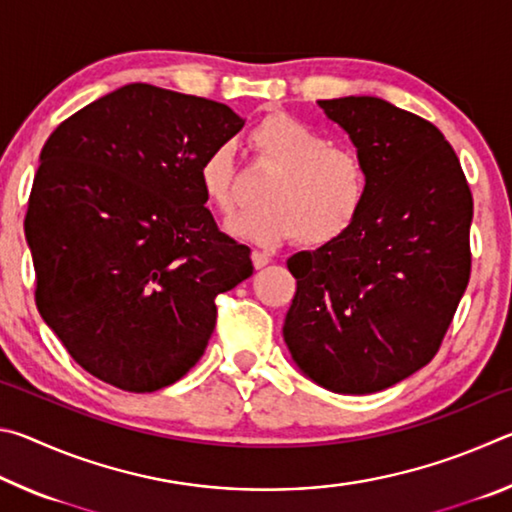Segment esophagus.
Instances as JSON below:
<instances>
[{
    "label": "esophagus",
    "mask_w": 512,
    "mask_h": 512,
    "mask_svg": "<svg viewBox=\"0 0 512 512\" xmlns=\"http://www.w3.org/2000/svg\"><path fill=\"white\" fill-rule=\"evenodd\" d=\"M250 259H253V266L257 268H264L268 262H271V257H268L266 253H262V250H253V255H250Z\"/></svg>",
    "instance_id": "1"
}]
</instances>
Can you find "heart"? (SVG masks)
I'll use <instances>...</instances> for the list:
<instances>
[{"label": "heart", "mask_w": 512, "mask_h": 512, "mask_svg": "<svg viewBox=\"0 0 512 512\" xmlns=\"http://www.w3.org/2000/svg\"><path fill=\"white\" fill-rule=\"evenodd\" d=\"M257 162L273 173L262 189V210L228 223L232 235L259 246L298 239L307 248L334 244L363 212L370 171L361 155L334 146L325 133L287 112L266 115L250 131ZM198 183L210 205L232 216L241 205L235 153L221 144L205 155Z\"/></svg>", "instance_id": "heart-1"}]
</instances>
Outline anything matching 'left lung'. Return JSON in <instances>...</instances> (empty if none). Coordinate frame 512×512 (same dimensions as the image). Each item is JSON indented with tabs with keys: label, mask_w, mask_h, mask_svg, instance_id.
Returning a JSON list of instances; mask_svg holds the SVG:
<instances>
[{
	"label": "left lung",
	"mask_w": 512,
	"mask_h": 512,
	"mask_svg": "<svg viewBox=\"0 0 512 512\" xmlns=\"http://www.w3.org/2000/svg\"><path fill=\"white\" fill-rule=\"evenodd\" d=\"M370 171L357 223L287 259L296 366L334 393H377L438 352L470 282L472 192L431 121L377 97L318 101Z\"/></svg>",
	"instance_id": "left-lung-1"
}]
</instances>
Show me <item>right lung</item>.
I'll use <instances>...</instances> for the list:
<instances>
[{"mask_svg": "<svg viewBox=\"0 0 512 512\" xmlns=\"http://www.w3.org/2000/svg\"><path fill=\"white\" fill-rule=\"evenodd\" d=\"M241 128L225 103L131 83L42 146L24 219L36 305L90 375L153 393L203 357L216 296L253 262L216 228L198 167Z\"/></svg>", "mask_w": 512, "mask_h": 512, "instance_id": "obj_1", "label": "right lung"}]
</instances>
